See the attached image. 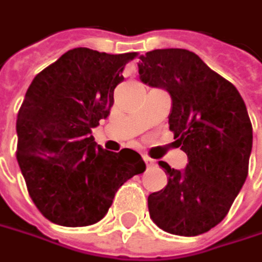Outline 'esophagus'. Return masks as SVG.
Listing matches in <instances>:
<instances>
[{
	"label": "esophagus",
	"mask_w": 262,
	"mask_h": 262,
	"mask_svg": "<svg viewBox=\"0 0 262 262\" xmlns=\"http://www.w3.org/2000/svg\"><path fill=\"white\" fill-rule=\"evenodd\" d=\"M143 159H144V163H145V166L147 167H154L156 166V161L152 159H150L148 156H143Z\"/></svg>",
	"instance_id": "1"
}]
</instances>
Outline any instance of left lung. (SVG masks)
Wrapping results in <instances>:
<instances>
[{
    "label": "left lung",
    "instance_id": "8db88e82",
    "mask_svg": "<svg viewBox=\"0 0 262 262\" xmlns=\"http://www.w3.org/2000/svg\"><path fill=\"white\" fill-rule=\"evenodd\" d=\"M140 79L171 96L168 125L187 154L174 170L159 161L167 186L148 196V212L163 231L196 236L216 226L248 176L252 125L236 88L184 49L140 56Z\"/></svg>",
    "mask_w": 262,
    "mask_h": 262
}]
</instances>
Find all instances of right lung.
<instances>
[{
    "label": "right lung",
    "instance_id": "obj_1",
    "mask_svg": "<svg viewBox=\"0 0 262 262\" xmlns=\"http://www.w3.org/2000/svg\"><path fill=\"white\" fill-rule=\"evenodd\" d=\"M137 53L72 49L41 70L17 115V161L41 215L61 226H88L108 212L122 184L145 170L134 150H103L92 128L110 115L114 89Z\"/></svg>",
    "mask_w": 262,
    "mask_h": 262
}]
</instances>
